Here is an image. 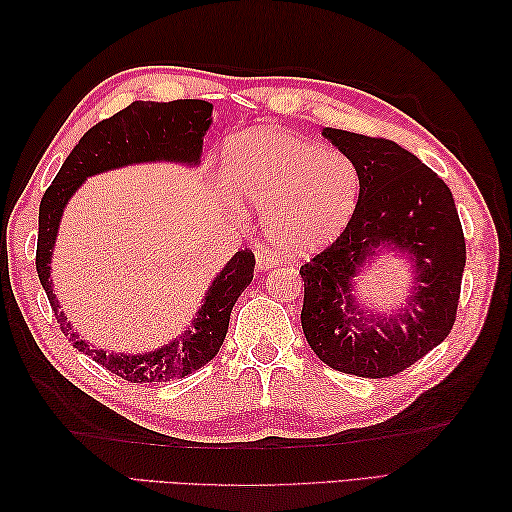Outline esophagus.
I'll return each mask as SVG.
<instances>
[{
    "instance_id": "34e87169",
    "label": "esophagus",
    "mask_w": 512,
    "mask_h": 512,
    "mask_svg": "<svg viewBox=\"0 0 512 512\" xmlns=\"http://www.w3.org/2000/svg\"><path fill=\"white\" fill-rule=\"evenodd\" d=\"M281 262H284V259H281V257L275 253V250H270V248H259L257 253H255V264H257L259 273H262V270L273 268V266H279Z\"/></svg>"
}]
</instances>
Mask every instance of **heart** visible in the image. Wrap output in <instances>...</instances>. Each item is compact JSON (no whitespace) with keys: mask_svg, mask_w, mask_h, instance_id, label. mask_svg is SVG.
Listing matches in <instances>:
<instances>
[{"mask_svg":"<svg viewBox=\"0 0 512 512\" xmlns=\"http://www.w3.org/2000/svg\"><path fill=\"white\" fill-rule=\"evenodd\" d=\"M224 178L239 198L264 213V231L284 255L334 242L361 195V171L345 151L277 129L228 140Z\"/></svg>","mask_w":512,"mask_h":512,"instance_id":"b5f03b06","label":"heart"}]
</instances>
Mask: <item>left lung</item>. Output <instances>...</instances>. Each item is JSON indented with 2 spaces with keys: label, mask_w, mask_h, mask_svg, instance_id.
<instances>
[{
  "label": "left lung",
  "mask_w": 512,
  "mask_h": 512,
  "mask_svg": "<svg viewBox=\"0 0 512 512\" xmlns=\"http://www.w3.org/2000/svg\"><path fill=\"white\" fill-rule=\"evenodd\" d=\"M323 136L361 171V195L345 231L303 264L301 328L325 365L343 374L387 378L447 339L458 314L466 244L451 189L394 140L325 127ZM414 262L408 308L367 315L351 295L355 273L378 247Z\"/></svg>",
  "instance_id": "1"
}]
</instances>
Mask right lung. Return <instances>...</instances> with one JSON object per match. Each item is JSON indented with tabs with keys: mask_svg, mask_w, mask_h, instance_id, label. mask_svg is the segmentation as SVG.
Here are the masks:
<instances>
[{
	"mask_svg": "<svg viewBox=\"0 0 512 512\" xmlns=\"http://www.w3.org/2000/svg\"><path fill=\"white\" fill-rule=\"evenodd\" d=\"M211 112L213 105L198 99L132 103L83 134L39 204L37 275L54 314H57L61 332L76 350L88 354L92 361L129 383H167L173 378L189 376L220 352L235 301L253 281L255 255L248 248L237 250L222 273L213 279L211 288L206 290L198 317L176 341L145 354L105 352L85 343L72 330L65 314L59 310L57 295L52 292L50 259L54 242H57L61 215L74 191L94 173L156 160L198 165L204 134L211 127Z\"/></svg>",
	"mask_w": 512,
	"mask_h": 512,
	"instance_id": "add662e5",
	"label": "right lung"
}]
</instances>
